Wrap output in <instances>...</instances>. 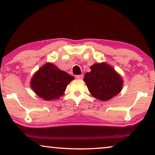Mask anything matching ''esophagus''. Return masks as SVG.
I'll list each match as a JSON object with an SVG mask.
<instances>
[{
	"mask_svg": "<svg viewBox=\"0 0 155 155\" xmlns=\"http://www.w3.org/2000/svg\"><path fill=\"white\" fill-rule=\"evenodd\" d=\"M75 78H77V79H79V80H82V78H83V75H75Z\"/></svg>",
	"mask_w": 155,
	"mask_h": 155,
	"instance_id": "34e87169",
	"label": "esophagus"
}]
</instances>
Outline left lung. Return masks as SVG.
<instances>
[{
    "label": "left lung",
    "mask_w": 155,
    "mask_h": 155,
    "mask_svg": "<svg viewBox=\"0 0 155 155\" xmlns=\"http://www.w3.org/2000/svg\"><path fill=\"white\" fill-rule=\"evenodd\" d=\"M90 69L91 72L84 75V81L95 98L107 101L122 90L121 78L110 65L106 63H95Z\"/></svg>",
    "instance_id": "obj_1"
}]
</instances>
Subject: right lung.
I'll use <instances>...</instances> for the list:
<instances>
[{
  "mask_svg": "<svg viewBox=\"0 0 155 155\" xmlns=\"http://www.w3.org/2000/svg\"><path fill=\"white\" fill-rule=\"evenodd\" d=\"M74 77L58 67L47 63L35 75L31 81V87L36 94L45 100L57 99L63 94L68 84Z\"/></svg>",
  "mask_w": 155,
  "mask_h": 155,
  "instance_id": "add662e5",
  "label": "right lung"
}]
</instances>
